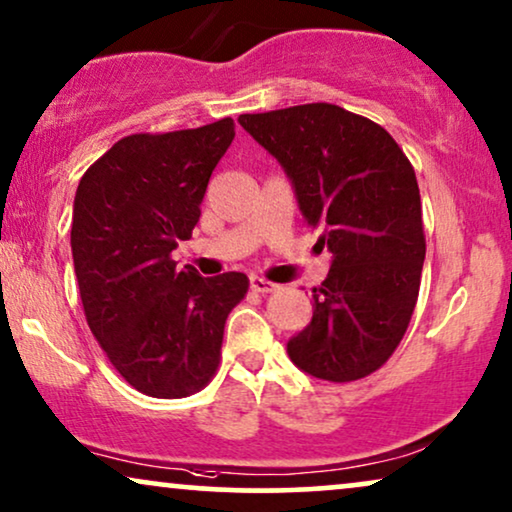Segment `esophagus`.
<instances>
[{
	"instance_id": "1",
	"label": "esophagus",
	"mask_w": 512,
	"mask_h": 512,
	"mask_svg": "<svg viewBox=\"0 0 512 512\" xmlns=\"http://www.w3.org/2000/svg\"><path fill=\"white\" fill-rule=\"evenodd\" d=\"M250 288L255 292H262V295H264V292L278 290V285L267 281V278H262V276H250Z\"/></svg>"
}]
</instances>
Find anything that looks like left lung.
Listing matches in <instances>:
<instances>
[{
    "instance_id": "obj_1",
    "label": "left lung",
    "mask_w": 512,
    "mask_h": 512,
    "mask_svg": "<svg viewBox=\"0 0 512 512\" xmlns=\"http://www.w3.org/2000/svg\"><path fill=\"white\" fill-rule=\"evenodd\" d=\"M238 124L281 163L320 250L332 252L288 356L311 377L363 379L391 358L419 297L426 241L412 163L379 124L327 102Z\"/></svg>"
}]
</instances>
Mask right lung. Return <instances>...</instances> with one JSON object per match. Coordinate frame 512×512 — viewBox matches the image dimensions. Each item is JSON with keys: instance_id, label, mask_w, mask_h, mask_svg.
Instances as JSON below:
<instances>
[{"instance_id": "add662e5", "label": "right lung", "mask_w": 512, "mask_h": 512, "mask_svg": "<svg viewBox=\"0 0 512 512\" xmlns=\"http://www.w3.org/2000/svg\"><path fill=\"white\" fill-rule=\"evenodd\" d=\"M234 119L161 135H128L79 180L72 260L88 327L140 393L185 398L220 365L224 323L248 276L203 278L170 252L192 238Z\"/></svg>"}]
</instances>
